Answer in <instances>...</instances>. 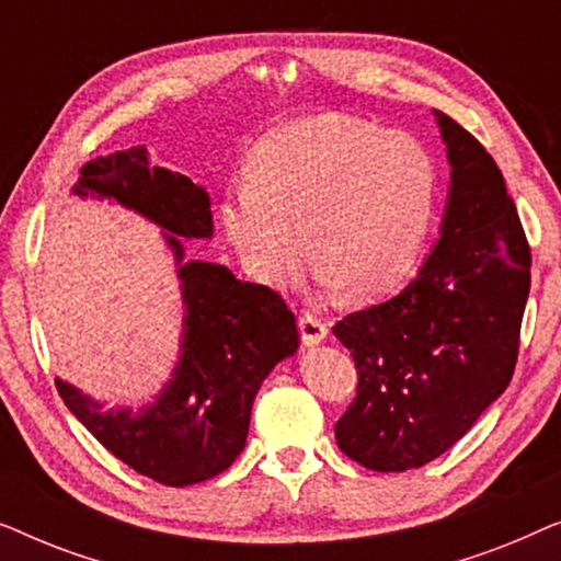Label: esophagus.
Listing matches in <instances>:
<instances>
[{
    "label": "esophagus",
    "mask_w": 561,
    "mask_h": 561,
    "mask_svg": "<svg viewBox=\"0 0 561 561\" xmlns=\"http://www.w3.org/2000/svg\"><path fill=\"white\" fill-rule=\"evenodd\" d=\"M298 324H301V340H304L306 347H317L319 342L327 340L329 327H327V321L319 317V313L301 311V319H298Z\"/></svg>",
    "instance_id": "34e87169"
}]
</instances>
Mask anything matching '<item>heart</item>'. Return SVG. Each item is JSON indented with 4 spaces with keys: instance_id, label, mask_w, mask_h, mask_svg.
Segmentation results:
<instances>
[{
    "instance_id": "heart-1",
    "label": "heart",
    "mask_w": 561,
    "mask_h": 561,
    "mask_svg": "<svg viewBox=\"0 0 561 561\" xmlns=\"http://www.w3.org/2000/svg\"><path fill=\"white\" fill-rule=\"evenodd\" d=\"M439 204V165L413 135L344 114L265 137L250 181L227 188L219 221L244 271L288 286L306 257L321 288L375 296L398 286L424 250Z\"/></svg>"
}]
</instances>
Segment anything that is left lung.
<instances>
[{"mask_svg":"<svg viewBox=\"0 0 561 561\" xmlns=\"http://www.w3.org/2000/svg\"><path fill=\"white\" fill-rule=\"evenodd\" d=\"M434 114L451 165L439 242L401 294L332 329L357 367L336 447L375 472L432 462L508 388L531 288V248L501 168Z\"/></svg>","mask_w":561,"mask_h":561,"instance_id":"1","label":"left lung"}]
</instances>
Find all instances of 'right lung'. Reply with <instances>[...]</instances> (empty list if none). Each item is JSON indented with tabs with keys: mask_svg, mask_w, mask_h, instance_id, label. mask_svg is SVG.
<instances>
[{
	"mask_svg": "<svg viewBox=\"0 0 561 561\" xmlns=\"http://www.w3.org/2000/svg\"><path fill=\"white\" fill-rule=\"evenodd\" d=\"M76 196L114 198L163 227L183 260L180 237H211V202L188 175L152 165L145 148L96 158L81 168ZM186 321L181 359L158 401L133 413L104 411L56 378L68 411L145 478L171 488L217 478L244 449L250 411L267 373L298 350L294 311L273 288L237 280L225 265L179 267Z\"/></svg>",
	"mask_w": 561,
	"mask_h": 561,
	"instance_id": "add662e5",
	"label": "right lung"
}]
</instances>
